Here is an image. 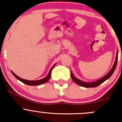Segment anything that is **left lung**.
<instances>
[{
  "mask_svg": "<svg viewBox=\"0 0 122 122\" xmlns=\"http://www.w3.org/2000/svg\"><path fill=\"white\" fill-rule=\"evenodd\" d=\"M117 59H118V51L117 52L116 57L115 61H114V65L113 66L112 68L110 70V71H109V72H108L105 76H104V77H102V78H100V79H99V80L97 81H94V82H92V83H86V82L78 80V78H76V77L72 75V73L71 72V78H72V80H73L76 84H77L80 86H82V87H86V88H89V87H97V86H99V85L102 84L103 82H104L106 80L109 79V78L111 77V76L113 74V72L114 71V70H115L116 67L117 63Z\"/></svg>",
  "mask_w": 122,
  "mask_h": 122,
  "instance_id": "left-lung-1",
  "label": "left lung"
}]
</instances>
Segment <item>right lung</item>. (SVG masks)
<instances>
[{
	"instance_id": "obj_1",
	"label": "right lung",
	"mask_w": 122,
	"mask_h": 122,
	"mask_svg": "<svg viewBox=\"0 0 122 122\" xmlns=\"http://www.w3.org/2000/svg\"><path fill=\"white\" fill-rule=\"evenodd\" d=\"M55 66V64H54V66H52V67L51 68V70H50V72H49L48 74L47 75V76H46V77H45V78H42V79L39 80H31L30 81V80H27L22 79V78H20V77H18V76H16V75L13 72H12V71H11V72H12V73L13 74V76H14L15 77L17 78V79L19 80V81H20L21 82H22V83H24V84L29 85V86H39V85L42 84H44V83H46L47 81H48L49 80H50V77H51V71H52V69H53V68Z\"/></svg>"
}]
</instances>
